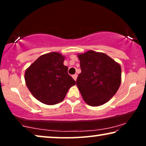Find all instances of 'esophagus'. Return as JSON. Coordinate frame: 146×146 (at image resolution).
<instances>
[{
    "mask_svg": "<svg viewBox=\"0 0 146 146\" xmlns=\"http://www.w3.org/2000/svg\"><path fill=\"white\" fill-rule=\"evenodd\" d=\"M77 77H78V75L76 74H74V75L72 76V78H73V79L75 81L76 80V79H77Z\"/></svg>",
    "mask_w": 146,
    "mask_h": 146,
    "instance_id": "obj_1",
    "label": "esophagus"
}]
</instances>
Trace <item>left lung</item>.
<instances>
[{"label": "left lung", "mask_w": 146, "mask_h": 146, "mask_svg": "<svg viewBox=\"0 0 146 146\" xmlns=\"http://www.w3.org/2000/svg\"><path fill=\"white\" fill-rule=\"evenodd\" d=\"M81 73L76 85L85 102L99 106L108 102L118 90L121 70L118 63L107 54L89 50L78 54Z\"/></svg>", "instance_id": "obj_1"}]
</instances>
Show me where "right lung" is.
I'll return each instance as SVG.
<instances>
[{
  "label": "right lung",
  "instance_id": "right-lung-1",
  "mask_svg": "<svg viewBox=\"0 0 146 146\" xmlns=\"http://www.w3.org/2000/svg\"><path fill=\"white\" fill-rule=\"evenodd\" d=\"M64 56L53 52L37 58L26 70L27 86L33 96L46 105H54L64 99L76 82L64 65Z\"/></svg>",
  "mask_w": 146,
  "mask_h": 146
}]
</instances>
